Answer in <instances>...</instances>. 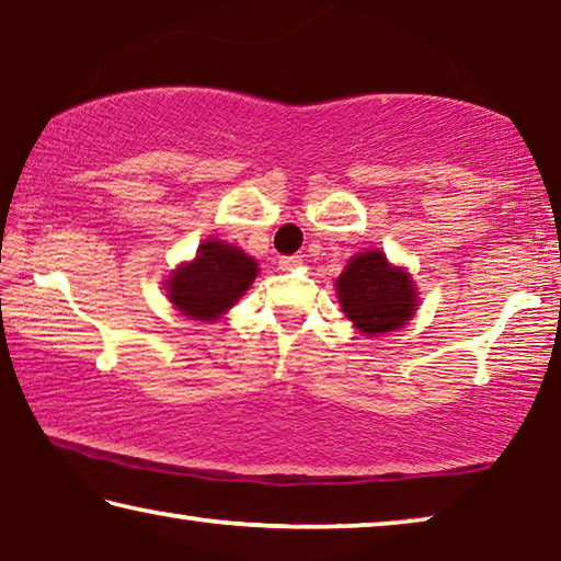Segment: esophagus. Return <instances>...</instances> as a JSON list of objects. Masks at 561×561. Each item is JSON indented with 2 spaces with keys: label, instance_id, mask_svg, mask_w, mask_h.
I'll list each match as a JSON object with an SVG mask.
<instances>
[{
  "label": "esophagus",
  "instance_id": "34e87169",
  "mask_svg": "<svg viewBox=\"0 0 561 561\" xmlns=\"http://www.w3.org/2000/svg\"><path fill=\"white\" fill-rule=\"evenodd\" d=\"M299 264H301L299 254H291V257H282L279 260V270H294V267H299Z\"/></svg>",
  "mask_w": 561,
  "mask_h": 561
}]
</instances>
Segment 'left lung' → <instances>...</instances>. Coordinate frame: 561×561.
I'll return each instance as SVG.
<instances>
[{"instance_id":"obj_1","label":"left lung","mask_w":561,"mask_h":561,"mask_svg":"<svg viewBox=\"0 0 561 561\" xmlns=\"http://www.w3.org/2000/svg\"><path fill=\"white\" fill-rule=\"evenodd\" d=\"M336 299L364 336L403 329L421 301L411 272L388 262L383 250H366L348 260L336 279Z\"/></svg>"}]
</instances>
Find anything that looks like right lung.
I'll use <instances>...</instances> for the list:
<instances>
[{
  "label": "right lung",
  "mask_w": 561,
  "mask_h": 561,
  "mask_svg": "<svg viewBox=\"0 0 561 561\" xmlns=\"http://www.w3.org/2000/svg\"><path fill=\"white\" fill-rule=\"evenodd\" d=\"M260 264L240 247L207 237L195 257L180 262L168 274V301L193 321H217L230 311L250 284L257 279Z\"/></svg>",
  "instance_id": "right-lung-1"
}]
</instances>
